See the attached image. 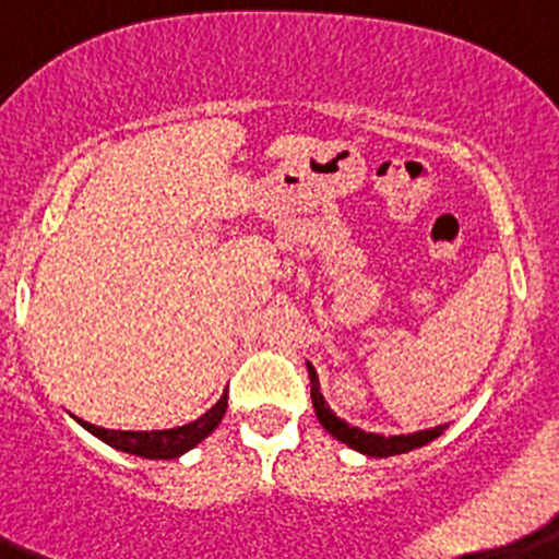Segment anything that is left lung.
Wrapping results in <instances>:
<instances>
[{"instance_id":"1","label":"left lung","mask_w":559,"mask_h":559,"mask_svg":"<svg viewBox=\"0 0 559 559\" xmlns=\"http://www.w3.org/2000/svg\"><path fill=\"white\" fill-rule=\"evenodd\" d=\"M307 368H309V382H312V406H314V414H318L320 425L333 436V439H338L342 444H347L349 450L364 452V454H368V457H393V454H404V452L419 450V447L430 444V441L439 439V436L447 430V425H436V428H430V430H417V433H406V436L366 433V430L344 423L342 417H336V414L328 408L325 399H322V393H320L318 371H314L312 364H307Z\"/></svg>"}]
</instances>
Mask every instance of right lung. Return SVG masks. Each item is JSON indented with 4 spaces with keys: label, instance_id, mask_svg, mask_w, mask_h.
<instances>
[{
    "label": "right lung",
    "instance_id": "add662e5",
    "mask_svg": "<svg viewBox=\"0 0 559 559\" xmlns=\"http://www.w3.org/2000/svg\"><path fill=\"white\" fill-rule=\"evenodd\" d=\"M228 408V393H223V399L217 401L215 406L210 408L206 414H201L199 419L193 423L180 425V428H169V430H107L99 428V425H91L85 419H78L88 433H94L96 439H102L105 444L115 447L120 452L136 454V457H147V460H171L180 457L188 450H193L195 444L206 439L212 430L221 425L223 414Z\"/></svg>",
    "mask_w": 559,
    "mask_h": 559
}]
</instances>
